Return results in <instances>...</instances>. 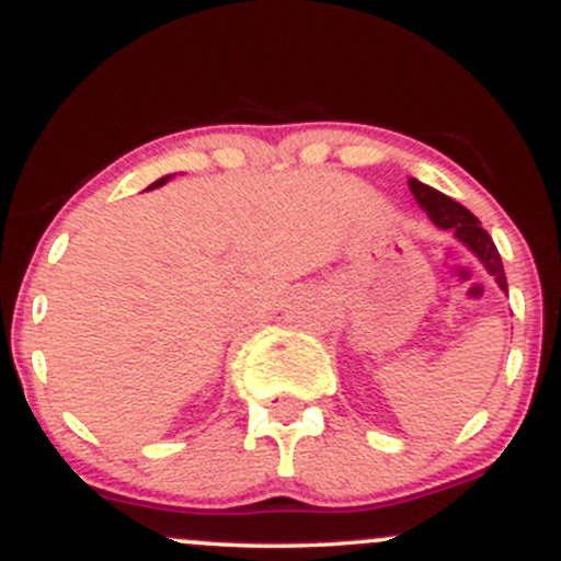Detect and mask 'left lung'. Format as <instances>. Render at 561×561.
I'll use <instances>...</instances> for the list:
<instances>
[{"label": "left lung", "instance_id": "1", "mask_svg": "<svg viewBox=\"0 0 561 561\" xmlns=\"http://www.w3.org/2000/svg\"><path fill=\"white\" fill-rule=\"evenodd\" d=\"M409 190L411 195L416 197V203L422 205L424 214L430 216V221H433L437 229L454 231L456 240L478 255V261L488 268V274L493 276L495 285L506 293L504 263H501V255L499 250H495L491 234L480 227L478 216H472L465 205L456 203V199H450L448 195H443V192L433 190V186L416 182V179H409Z\"/></svg>", "mask_w": 561, "mask_h": 561}]
</instances>
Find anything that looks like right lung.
Segmentation results:
<instances>
[{
  "label": "right lung",
  "mask_w": 561,
  "mask_h": 561,
  "mask_svg": "<svg viewBox=\"0 0 561 561\" xmlns=\"http://www.w3.org/2000/svg\"><path fill=\"white\" fill-rule=\"evenodd\" d=\"M169 179H171V173H169V176H163V179H158V182L156 184H150V190H156V186H163L165 182H169Z\"/></svg>",
  "instance_id": "obj_1"
}]
</instances>
